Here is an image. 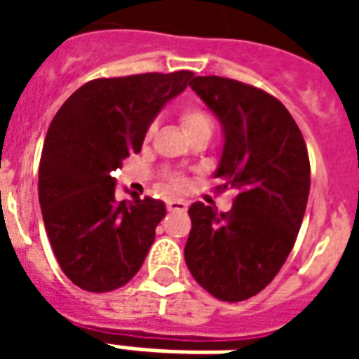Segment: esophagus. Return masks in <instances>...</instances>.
<instances>
[{"label": "esophagus", "instance_id": "obj_1", "mask_svg": "<svg viewBox=\"0 0 359 359\" xmlns=\"http://www.w3.org/2000/svg\"><path fill=\"white\" fill-rule=\"evenodd\" d=\"M187 208H188V203L184 202V200H179V198H172V200H167V210L169 211H172V213H175V211H187Z\"/></svg>", "mask_w": 359, "mask_h": 359}]
</instances>
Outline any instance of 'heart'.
Masks as SVG:
<instances>
[{"label": "heart", "mask_w": 359, "mask_h": 359, "mask_svg": "<svg viewBox=\"0 0 359 359\" xmlns=\"http://www.w3.org/2000/svg\"><path fill=\"white\" fill-rule=\"evenodd\" d=\"M180 117V125L184 128V133L188 136L192 134H200V133H210L213 130V123H211L210 115L200 107V105H194V103H188L184 105L179 113ZM151 136V128H148L146 133V138ZM187 177L179 171H167L165 172V187L169 190H182L187 187Z\"/></svg>", "instance_id": "heart-1"}]
</instances>
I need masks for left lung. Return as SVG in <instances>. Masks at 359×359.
Returning a JSON list of instances; mask_svg holds the SVG:
<instances>
[{"label": "left lung", "mask_w": 359, "mask_h": 359, "mask_svg": "<svg viewBox=\"0 0 359 359\" xmlns=\"http://www.w3.org/2000/svg\"><path fill=\"white\" fill-rule=\"evenodd\" d=\"M190 86L223 125L217 190L238 188V196L229 213L190 205L184 259L217 300H248L275 278L296 242L309 196L308 148L288 109L264 90L223 76H196Z\"/></svg>", "instance_id": "8db88e82"}]
</instances>
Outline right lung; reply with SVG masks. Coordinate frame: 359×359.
Here are the masks:
<instances>
[{
  "instance_id": "add662e5",
  "label": "right lung",
  "mask_w": 359,
  "mask_h": 359,
  "mask_svg": "<svg viewBox=\"0 0 359 359\" xmlns=\"http://www.w3.org/2000/svg\"><path fill=\"white\" fill-rule=\"evenodd\" d=\"M192 76V71H177L95 79L51 121L38 196L59 267L82 290L121 288L148 256L165 203L138 194L118 202L111 172L140 151L151 121Z\"/></svg>"
}]
</instances>
